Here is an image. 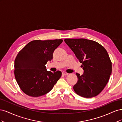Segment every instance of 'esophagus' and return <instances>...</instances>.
I'll return each instance as SVG.
<instances>
[{"mask_svg": "<svg viewBox=\"0 0 122 122\" xmlns=\"http://www.w3.org/2000/svg\"><path fill=\"white\" fill-rule=\"evenodd\" d=\"M68 74H69L68 73H66V72H62V75H63L64 76H67V75H68Z\"/></svg>", "mask_w": 122, "mask_h": 122, "instance_id": "1", "label": "esophagus"}]
</instances>
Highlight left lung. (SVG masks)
Wrapping results in <instances>:
<instances>
[{"label": "left lung", "mask_w": 122, "mask_h": 122, "mask_svg": "<svg viewBox=\"0 0 122 122\" xmlns=\"http://www.w3.org/2000/svg\"><path fill=\"white\" fill-rule=\"evenodd\" d=\"M65 43L78 59L84 70L74 86L75 93L84 98L96 96L104 89L112 71V61L99 43L86 39H66Z\"/></svg>", "instance_id": "left-lung-1"}]
</instances>
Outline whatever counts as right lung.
<instances>
[{
	"label": "right lung",
	"mask_w": 122,
	"mask_h": 122,
	"mask_svg": "<svg viewBox=\"0 0 122 122\" xmlns=\"http://www.w3.org/2000/svg\"><path fill=\"white\" fill-rule=\"evenodd\" d=\"M63 40H34L18 53L15 60L14 74L20 88L33 97L47 94L61 76L57 71H47L45 65L53 58L55 49Z\"/></svg>",
	"instance_id": "right-lung-1"
}]
</instances>
